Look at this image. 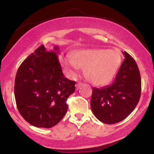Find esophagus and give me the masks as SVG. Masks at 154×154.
<instances>
[{
	"mask_svg": "<svg viewBox=\"0 0 154 154\" xmlns=\"http://www.w3.org/2000/svg\"><path fill=\"white\" fill-rule=\"evenodd\" d=\"M82 85V82H78L77 85H76V90H79V88Z\"/></svg>",
	"mask_w": 154,
	"mask_h": 154,
	"instance_id": "obj_1",
	"label": "esophagus"
}]
</instances>
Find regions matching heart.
<instances>
[{
  "instance_id": "obj_1",
  "label": "heart",
  "mask_w": 154,
  "mask_h": 154,
  "mask_svg": "<svg viewBox=\"0 0 154 154\" xmlns=\"http://www.w3.org/2000/svg\"><path fill=\"white\" fill-rule=\"evenodd\" d=\"M121 61L119 53L114 50L84 49L75 52L72 59H60L63 70L69 76L76 75L78 68L85 70L86 76L95 85H105L112 80Z\"/></svg>"
}]
</instances>
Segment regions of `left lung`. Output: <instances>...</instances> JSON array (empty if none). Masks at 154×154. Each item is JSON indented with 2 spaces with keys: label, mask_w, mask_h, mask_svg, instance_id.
I'll list each match as a JSON object with an SVG mask.
<instances>
[{
  "label": "left lung",
  "mask_w": 154,
  "mask_h": 154,
  "mask_svg": "<svg viewBox=\"0 0 154 154\" xmlns=\"http://www.w3.org/2000/svg\"><path fill=\"white\" fill-rule=\"evenodd\" d=\"M124 59L112 84L93 88L91 107L101 122L112 125L127 118L138 103L141 93L139 69L133 58L124 51Z\"/></svg>",
  "instance_id": "obj_1"
}]
</instances>
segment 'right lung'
I'll return each mask as SVG.
<instances>
[{"label": "right lung", "mask_w": 154, "mask_h": 154, "mask_svg": "<svg viewBox=\"0 0 154 154\" xmlns=\"http://www.w3.org/2000/svg\"><path fill=\"white\" fill-rule=\"evenodd\" d=\"M59 48L47 51L40 45L19 67L15 78L17 109L27 122L37 128H51L66 114V100L75 91V82L63 75Z\"/></svg>", "instance_id": "obj_1"}]
</instances>
